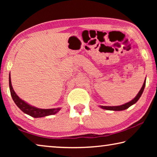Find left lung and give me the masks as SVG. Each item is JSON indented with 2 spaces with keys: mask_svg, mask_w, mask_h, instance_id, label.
Masks as SVG:
<instances>
[{
  "mask_svg": "<svg viewBox=\"0 0 157 157\" xmlns=\"http://www.w3.org/2000/svg\"><path fill=\"white\" fill-rule=\"evenodd\" d=\"M145 82H146V79H145L144 83H143V86L141 87V89L139 91V92L138 93V94L136 95V96L135 97L134 99L132 100L129 102L125 103V104L122 105H119V106H99L100 108L103 109H106V110H111V111H123L124 109H128L129 107H131L132 105H134L138 100H139V98L141 96V95L143 94V91H144L145 86Z\"/></svg>",
  "mask_w": 157,
  "mask_h": 157,
  "instance_id": "1",
  "label": "left lung"
}]
</instances>
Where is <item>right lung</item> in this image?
<instances>
[{"mask_svg":"<svg viewBox=\"0 0 157 157\" xmlns=\"http://www.w3.org/2000/svg\"><path fill=\"white\" fill-rule=\"evenodd\" d=\"M9 85H10V90L11 93V95L13 100L17 105V107L20 109L28 115L34 118H41V117H45L47 116L54 115L57 113L58 111H59L61 107L58 108H53V109H39L34 106H32L28 104L22 99L18 96L16 94L15 91L13 89L11 82V77H10V73L9 75Z\"/></svg>","mask_w":157,"mask_h":157,"instance_id":"right-lung-1","label":"right lung"}]
</instances>
